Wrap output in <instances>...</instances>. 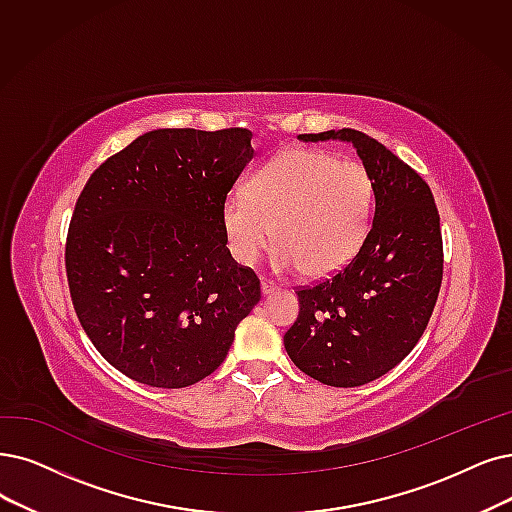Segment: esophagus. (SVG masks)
<instances>
[{
    "mask_svg": "<svg viewBox=\"0 0 512 512\" xmlns=\"http://www.w3.org/2000/svg\"><path fill=\"white\" fill-rule=\"evenodd\" d=\"M279 288H277V285L273 283V281H267V279H264L262 281V294L264 296H269V294H273V292H277Z\"/></svg>",
    "mask_w": 512,
    "mask_h": 512,
    "instance_id": "1",
    "label": "esophagus"
}]
</instances>
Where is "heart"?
Instances as JSON below:
<instances>
[{"mask_svg": "<svg viewBox=\"0 0 512 512\" xmlns=\"http://www.w3.org/2000/svg\"><path fill=\"white\" fill-rule=\"evenodd\" d=\"M374 201V180L361 161L294 147L254 174L248 195L227 197L222 229L231 254L245 267L275 239L279 269L325 279L363 248Z\"/></svg>", "mask_w": 512, "mask_h": 512, "instance_id": "1", "label": "heart"}]
</instances>
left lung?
Returning a JSON list of instances; mask_svg holds the SVG:
<instances>
[{
	"mask_svg": "<svg viewBox=\"0 0 512 512\" xmlns=\"http://www.w3.org/2000/svg\"><path fill=\"white\" fill-rule=\"evenodd\" d=\"M298 138L353 142L376 208L363 248L340 273L298 285L300 313L283 344L306 376L361 386L410 355L433 315L443 279L439 210L426 180L376 138L351 128Z\"/></svg>",
	"mask_w": 512,
	"mask_h": 512,
	"instance_id": "1",
	"label": "left lung"
}]
</instances>
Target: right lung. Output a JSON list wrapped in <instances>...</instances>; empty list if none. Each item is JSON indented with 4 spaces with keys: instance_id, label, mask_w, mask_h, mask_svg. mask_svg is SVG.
Wrapping results in <instances>:
<instances>
[{
    "instance_id": "right-lung-1",
    "label": "right lung",
    "mask_w": 512,
    "mask_h": 512,
    "mask_svg": "<svg viewBox=\"0 0 512 512\" xmlns=\"http://www.w3.org/2000/svg\"><path fill=\"white\" fill-rule=\"evenodd\" d=\"M248 128H166L102 161L77 197L65 269L84 332L115 370L182 388L227 357L260 300L222 206L254 157Z\"/></svg>"
}]
</instances>
